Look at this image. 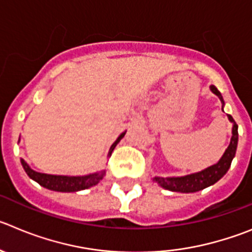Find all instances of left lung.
<instances>
[{
	"label": "left lung",
	"instance_id": "obj_1",
	"mask_svg": "<svg viewBox=\"0 0 252 252\" xmlns=\"http://www.w3.org/2000/svg\"><path fill=\"white\" fill-rule=\"evenodd\" d=\"M214 94L218 96L219 98L222 102V107L225 105L223 102V98L221 96L220 91L216 89L214 85H211L210 87ZM230 122H232V136L230 145L227 146L226 151L223 152L222 158L219 160L218 163L210 166V167L205 168L202 171L195 172V174L185 175V176L180 177H158L155 176L154 181L156 184H158L161 188L166 189V190L170 191H176V192H196V191L204 190V189L209 188L211 185H214L215 182H218L223 175L227 172V170L231 166L232 158H235V154H236L237 149V141H239V132H237V125L235 122V120L232 119L231 115H227Z\"/></svg>",
	"mask_w": 252,
	"mask_h": 252
}]
</instances>
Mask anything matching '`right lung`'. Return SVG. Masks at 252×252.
I'll return each mask as SVG.
<instances>
[{"instance_id":"obj_1","label":"right lung","mask_w":252,"mask_h":252,"mask_svg":"<svg viewBox=\"0 0 252 252\" xmlns=\"http://www.w3.org/2000/svg\"><path fill=\"white\" fill-rule=\"evenodd\" d=\"M125 133H126V131L122 132L117 137L116 141L112 144L110 151H108V156H111L114 149L121 141V138L124 137ZM21 163H22V167H24L26 174L30 176V179L36 181L37 184H40L45 189H48V190L52 191H60V192H76V191L92 188L94 185H97L103 179V176H105V171L94 172V174L85 175V176H62V175L41 174V172H37L34 170H32L27 165L26 161L22 160V158H21Z\"/></svg>"}]
</instances>
